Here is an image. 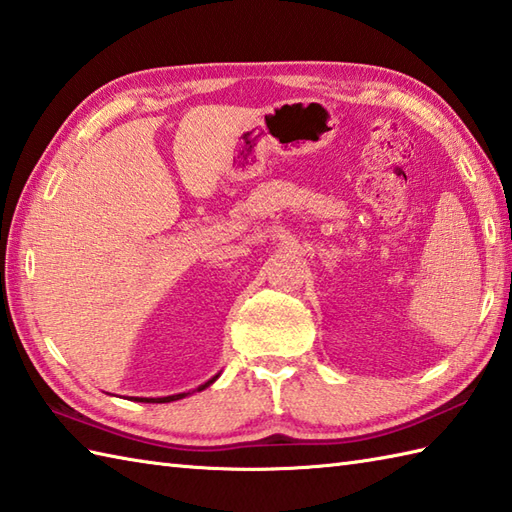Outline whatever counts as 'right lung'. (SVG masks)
Returning <instances> with one entry per match:
<instances>
[{
  "mask_svg": "<svg viewBox=\"0 0 512 512\" xmlns=\"http://www.w3.org/2000/svg\"><path fill=\"white\" fill-rule=\"evenodd\" d=\"M217 378H220V374L213 376L211 380H206V383H204V385H200V387L195 389V391H202V389H206L209 385H213ZM189 394H193V391H182V394H173V396H165V398H132V400H138V402H171V400H180V398L189 396Z\"/></svg>",
  "mask_w": 512,
  "mask_h": 512,
  "instance_id": "1",
  "label": "right lung"
}]
</instances>
